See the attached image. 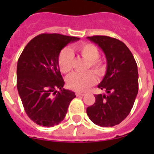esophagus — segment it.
Listing matches in <instances>:
<instances>
[{
    "mask_svg": "<svg viewBox=\"0 0 154 154\" xmlns=\"http://www.w3.org/2000/svg\"><path fill=\"white\" fill-rule=\"evenodd\" d=\"M75 95L76 96H83L84 95H85V93H83V92H75Z\"/></svg>",
    "mask_w": 154,
    "mask_h": 154,
    "instance_id": "34e87169",
    "label": "esophagus"
}]
</instances>
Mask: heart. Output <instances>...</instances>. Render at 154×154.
<instances>
[{"instance_id": "b5f03b06", "label": "heart", "mask_w": 154, "mask_h": 154, "mask_svg": "<svg viewBox=\"0 0 154 154\" xmlns=\"http://www.w3.org/2000/svg\"><path fill=\"white\" fill-rule=\"evenodd\" d=\"M73 51L79 53L82 56L89 61L87 69H91L98 75H102L106 71V65L103 60L99 59V48L95 45L85 43L72 48ZM74 55L68 48H65L58 55V63L62 73H69L72 69ZM96 77L91 71L84 73L75 72L67 79L68 86L77 92H84L89 87L95 85Z\"/></svg>"}]
</instances>
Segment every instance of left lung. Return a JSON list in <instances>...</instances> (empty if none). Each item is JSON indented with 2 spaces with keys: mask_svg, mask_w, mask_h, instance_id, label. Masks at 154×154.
I'll return each instance as SVG.
<instances>
[{
  "mask_svg": "<svg viewBox=\"0 0 154 154\" xmlns=\"http://www.w3.org/2000/svg\"><path fill=\"white\" fill-rule=\"evenodd\" d=\"M105 53L106 73L98 88L106 95H96V102L86 109L92 123L113 126L124 120L131 111L138 93V71L133 54L123 42L104 35L87 37Z\"/></svg>",
  "mask_w": 154,
  "mask_h": 154,
  "instance_id": "8db88e82",
  "label": "left lung"
}]
</instances>
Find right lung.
I'll list each match as a JSON object with an SVG mask.
<instances>
[{
    "instance_id": "right-lung-1",
    "label": "right lung",
    "mask_w": 154,
    "mask_h": 154,
    "mask_svg": "<svg viewBox=\"0 0 154 154\" xmlns=\"http://www.w3.org/2000/svg\"><path fill=\"white\" fill-rule=\"evenodd\" d=\"M78 40L60 34H41L28 42L19 57L17 91L27 115L39 126L61 123L75 97V92L63 89L58 58L65 46Z\"/></svg>"
}]
</instances>
